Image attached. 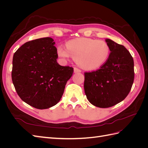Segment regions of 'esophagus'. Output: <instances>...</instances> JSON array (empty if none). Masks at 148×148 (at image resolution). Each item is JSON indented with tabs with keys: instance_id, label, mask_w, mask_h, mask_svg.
<instances>
[{
	"instance_id": "1",
	"label": "esophagus",
	"mask_w": 148,
	"mask_h": 148,
	"mask_svg": "<svg viewBox=\"0 0 148 148\" xmlns=\"http://www.w3.org/2000/svg\"><path fill=\"white\" fill-rule=\"evenodd\" d=\"M81 71H82V70L79 69L78 68H77V67H75L74 68V72L75 73H79V72H81Z\"/></svg>"
}]
</instances>
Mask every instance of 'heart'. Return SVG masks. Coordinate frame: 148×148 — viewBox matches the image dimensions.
I'll return each mask as SVG.
<instances>
[{
    "mask_svg": "<svg viewBox=\"0 0 148 148\" xmlns=\"http://www.w3.org/2000/svg\"><path fill=\"white\" fill-rule=\"evenodd\" d=\"M66 47L59 46L57 54L63 59L72 57L78 65L89 70L100 68L108 59L110 47L107 42L101 40L81 38L70 40Z\"/></svg>",
    "mask_w": 148,
    "mask_h": 148,
    "instance_id": "obj_1",
    "label": "heart"
}]
</instances>
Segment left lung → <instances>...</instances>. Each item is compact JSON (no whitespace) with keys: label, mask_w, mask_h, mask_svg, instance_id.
<instances>
[{"label":"left lung","mask_w":148,"mask_h":148,"mask_svg":"<svg viewBox=\"0 0 148 148\" xmlns=\"http://www.w3.org/2000/svg\"><path fill=\"white\" fill-rule=\"evenodd\" d=\"M110 55L96 71L84 72V88L88 100L94 106L107 108L122 101L130 91L135 77L134 62L123 46L106 39Z\"/></svg>","instance_id":"8db88e82"}]
</instances>
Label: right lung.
Here are the masks:
<instances>
[{"instance_id": "right-lung-1", "label": "right lung", "mask_w": 148, "mask_h": 148, "mask_svg": "<svg viewBox=\"0 0 148 148\" xmlns=\"http://www.w3.org/2000/svg\"><path fill=\"white\" fill-rule=\"evenodd\" d=\"M55 42L43 38L25 43L13 57L12 79L22 101L38 109L57 104L73 68L57 63Z\"/></svg>"}]
</instances>
